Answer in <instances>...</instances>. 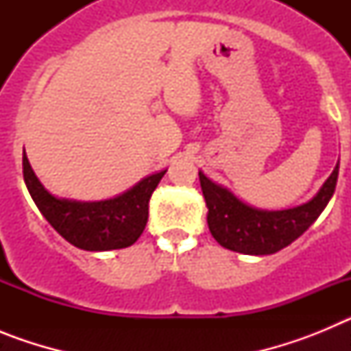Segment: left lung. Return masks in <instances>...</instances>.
Segmentation results:
<instances>
[{"label": "left lung", "mask_w": 351, "mask_h": 351, "mask_svg": "<svg viewBox=\"0 0 351 351\" xmlns=\"http://www.w3.org/2000/svg\"><path fill=\"white\" fill-rule=\"evenodd\" d=\"M339 173L336 169L322 190L304 206L287 210H260L198 172L207 206V225L223 247L244 255H272L291 244L316 221L334 195Z\"/></svg>", "instance_id": "obj_1"}]
</instances>
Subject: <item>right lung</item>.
Here are the masks:
<instances>
[{"label":"right lung","instance_id":"right-lung-1","mask_svg":"<svg viewBox=\"0 0 351 351\" xmlns=\"http://www.w3.org/2000/svg\"><path fill=\"white\" fill-rule=\"evenodd\" d=\"M153 173L132 190L101 202H75L56 198L38 181L26 153L23 173L31 198L54 230L70 244L86 251H108L132 246L144 232L149 216V200L158 182L165 176Z\"/></svg>","mask_w":351,"mask_h":351}]
</instances>
